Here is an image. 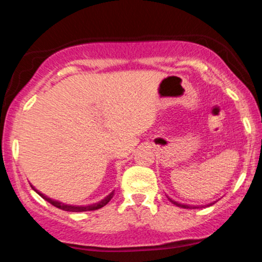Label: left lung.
I'll return each mask as SVG.
<instances>
[{
    "instance_id": "8db88e82",
    "label": "left lung",
    "mask_w": 262,
    "mask_h": 262,
    "mask_svg": "<svg viewBox=\"0 0 262 262\" xmlns=\"http://www.w3.org/2000/svg\"><path fill=\"white\" fill-rule=\"evenodd\" d=\"M170 200V202L171 203H173L175 204V206H177V207H181V208H194V207H192V206H188V204H181V203H179V202H176V201H173V200H171V198H169Z\"/></svg>"
}]
</instances>
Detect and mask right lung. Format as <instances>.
I'll list each match as a JSON object with an SVG mask.
<instances>
[{
  "label": "right lung",
  "mask_w": 262,
  "mask_h": 262,
  "mask_svg": "<svg viewBox=\"0 0 262 262\" xmlns=\"http://www.w3.org/2000/svg\"><path fill=\"white\" fill-rule=\"evenodd\" d=\"M32 188L34 189L35 192H37L39 196L43 197L44 200L48 201V202H49L50 204H53L54 207H56V208H59V209L66 210V212H87V210L100 209V208H102V207H103V206H106V204H107L108 202H110V201L112 200V197L114 196V192H111V193L108 194L107 197H104L103 200H102L101 202H98V203L90 204V206H70V204H64V203H61V202H58V201H54V200H52V198L44 196L43 193H40V192H39L38 189H35V187H33V186H32Z\"/></svg>",
  "instance_id": "obj_1"
}]
</instances>
